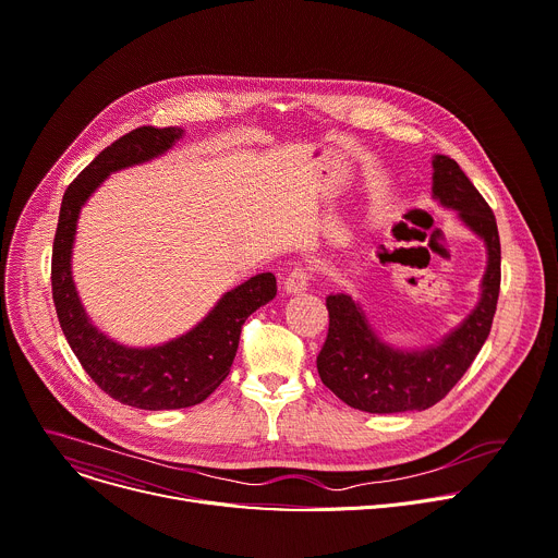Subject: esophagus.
<instances>
[{"instance_id":"1","label":"esophagus","mask_w":558,"mask_h":558,"mask_svg":"<svg viewBox=\"0 0 558 558\" xmlns=\"http://www.w3.org/2000/svg\"><path fill=\"white\" fill-rule=\"evenodd\" d=\"M310 269H305V267H295L289 276H287V280H284V291L287 293H302L305 291L307 287H310Z\"/></svg>"}]
</instances>
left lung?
<instances>
[{"label":"left lung","instance_id":"obj_1","mask_svg":"<svg viewBox=\"0 0 558 558\" xmlns=\"http://www.w3.org/2000/svg\"><path fill=\"white\" fill-rule=\"evenodd\" d=\"M434 197L485 240L487 271L476 310L436 347L402 351L385 344L349 295L327 298L329 331L318 353L320 380L349 408L369 414L423 412L463 378L485 344L500 291V240L496 218L463 169L434 156Z\"/></svg>","mask_w":558,"mask_h":558}]
</instances>
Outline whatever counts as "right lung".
Listing matches in <instances>:
<instances>
[{
    "instance_id": "1",
    "label": "right lung",
    "mask_w": 558,
    "mask_h": 558,
    "mask_svg": "<svg viewBox=\"0 0 558 558\" xmlns=\"http://www.w3.org/2000/svg\"><path fill=\"white\" fill-rule=\"evenodd\" d=\"M182 129L140 126L107 146L66 189L50 260V284L60 327L93 383L137 410H182L209 398L229 376L244 320L276 295V276L258 274L227 291L209 316L160 347L133 349L109 340L84 314L71 278L77 216L109 173L162 156Z\"/></svg>"
}]
</instances>
